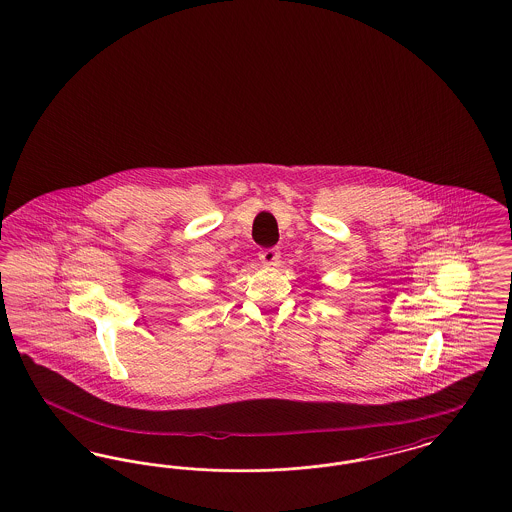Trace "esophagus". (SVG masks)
Listing matches in <instances>:
<instances>
[{
	"instance_id": "esophagus-1",
	"label": "esophagus",
	"mask_w": 512,
	"mask_h": 512,
	"mask_svg": "<svg viewBox=\"0 0 512 512\" xmlns=\"http://www.w3.org/2000/svg\"><path fill=\"white\" fill-rule=\"evenodd\" d=\"M259 259L265 266H278L280 265V251L274 247L263 249V251H259Z\"/></svg>"
}]
</instances>
